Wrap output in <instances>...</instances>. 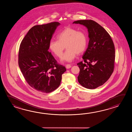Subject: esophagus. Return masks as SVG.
Masks as SVG:
<instances>
[{
	"label": "esophagus",
	"instance_id": "1",
	"mask_svg": "<svg viewBox=\"0 0 132 132\" xmlns=\"http://www.w3.org/2000/svg\"><path fill=\"white\" fill-rule=\"evenodd\" d=\"M65 67L67 68V69H69L71 67V65H69V64H67V65H65Z\"/></svg>",
	"mask_w": 132,
	"mask_h": 132
}]
</instances>
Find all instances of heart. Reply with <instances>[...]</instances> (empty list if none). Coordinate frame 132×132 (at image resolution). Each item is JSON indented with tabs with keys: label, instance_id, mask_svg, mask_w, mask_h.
Returning a JSON list of instances; mask_svg holds the SVG:
<instances>
[{
	"label": "heart",
	"instance_id": "heart-1",
	"mask_svg": "<svg viewBox=\"0 0 132 132\" xmlns=\"http://www.w3.org/2000/svg\"><path fill=\"white\" fill-rule=\"evenodd\" d=\"M57 39L51 40L48 48L55 56L60 57L65 47L67 50L62 56V61L72 62L77 54L82 53L87 47V35L73 28L68 27L63 30L57 35Z\"/></svg>",
	"mask_w": 132,
	"mask_h": 132
}]
</instances>
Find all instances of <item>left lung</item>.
Instances as JSON below:
<instances>
[{"label": "left lung", "instance_id": "1", "mask_svg": "<svg viewBox=\"0 0 132 132\" xmlns=\"http://www.w3.org/2000/svg\"><path fill=\"white\" fill-rule=\"evenodd\" d=\"M73 23L85 26L89 38L88 48L82 56L83 62L77 64L80 68L79 83L87 89H95L106 82L113 72L114 43L105 29L93 20H78Z\"/></svg>", "mask_w": 132, "mask_h": 132}]
</instances>
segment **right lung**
<instances>
[{
    "label": "right lung",
    "instance_id": "add662e5",
    "mask_svg": "<svg viewBox=\"0 0 132 132\" xmlns=\"http://www.w3.org/2000/svg\"><path fill=\"white\" fill-rule=\"evenodd\" d=\"M59 22L34 26L20 44L18 65L28 84L35 90L50 93L59 87L66 68L59 65L48 50Z\"/></svg>",
    "mask_w": 132,
    "mask_h": 132
}]
</instances>
